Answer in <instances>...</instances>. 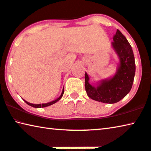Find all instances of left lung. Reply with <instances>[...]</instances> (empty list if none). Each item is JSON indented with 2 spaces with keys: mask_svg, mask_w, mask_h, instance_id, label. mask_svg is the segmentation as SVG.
I'll return each mask as SVG.
<instances>
[{
  "mask_svg": "<svg viewBox=\"0 0 151 151\" xmlns=\"http://www.w3.org/2000/svg\"><path fill=\"white\" fill-rule=\"evenodd\" d=\"M119 59L117 70L112 77L103 79L96 86L89 83V76L85 73V88L89 98L104 103L113 104L129 93L134 82L136 71L135 59L132 46L119 29L111 42Z\"/></svg>",
  "mask_w": 151,
  "mask_h": 151,
  "instance_id": "left-lung-1",
  "label": "left lung"
}]
</instances>
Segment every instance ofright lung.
<instances>
[{"label": "right lung", "mask_w": 151, "mask_h": 151, "mask_svg": "<svg viewBox=\"0 0 151 151\" xmlns=\"http://www.w3.org/2000/svg\"><path fill=\"white\" fill-rule=\"evenodd\" d=\"M63 93H64V87L63 88V90H62V92L60 96L58 97L57 99H56L55 100H54V101H50L49 102V103H42V104H32V103H29V102H27L26 101H25L24 99H23L24 101L26 103L27 105L31 106H33V107H35V108H43V107H46V106H50V105H53V104H55V103H57V101H59L60 99H61L62 98L63 95Z\"/></svg>", "instance_id": "add662e5"}]
</instances>
